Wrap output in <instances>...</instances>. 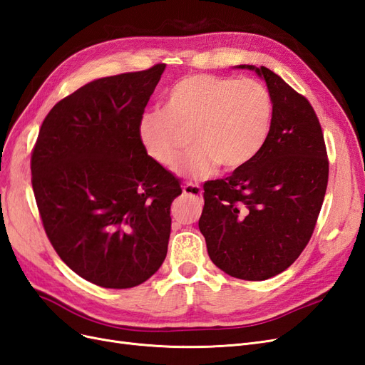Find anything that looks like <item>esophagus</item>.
<instances>
[{
	"label": "esophagus",
	"mask_w": 365,
	"mask_h": 365,
	"mask_svg": "<svg viewBox=\"0 0 365 365\" xmlns=\"http://www.w3.org/2000/svg\"><path fill=\"white\" fill-rule=\"evenodd\" d=\"M182 192L185 195H190V196H196L200 197V200H202V189L197 184H193V182H187L182 185Z\"/></svg>",
	"instance_id": "esophagus-1"
}]
</instances>
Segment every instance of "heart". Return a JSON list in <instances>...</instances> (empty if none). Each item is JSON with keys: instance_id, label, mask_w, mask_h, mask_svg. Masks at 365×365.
I'll return each mask as SVG.
<instances>
[{"instance_id": "obj_1", "label": "heart", "mask_w": 365, "mask_h": 365, "mask_svg": "<svg viewBox=\"0 0 365 365\" xmlns=\"http://www.w3.org/2000/svg\"><path fill=\"white\" fill-rule=\"evenodd\" d=\"M272 98L263 83L237 77L193 74L176 82L164 111L143 115L140 140L152 160L173 169L182 155L184 132L193 149L178 172L195 180L245 168L269 135Z\"/></svg>"}]
</instances>
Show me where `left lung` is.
Returning a JSON list of instances; mask_svg holds the SVG:
<instances>
[{"label": "left lung", "mask_w": 365, "mask_h": 365, "mask_svg": "<svg viewBox=\"0 0 365 365\" xmlns=\"http://www.w3.org/2000/svg\"><path fill=\"white\" fill-rule=\"evenodd\" d=\"M236 68L267 82L272 125L256 158L204 185L200 230L219 269L256 282L288 269L307 245L324 201L329 161L307 98L267 67Z\"/></svg>", "instance_id": "8db88e82"}]
</instances>
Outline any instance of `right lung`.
<instances>
[{
  "mask_svg": "<svg viewBox=\"0 0 365 365\" xmlns=\"http://www.w3.org/2000/svg\"><path fill=\"white\" fill-rule=\"evenodd\" d=\"M165 63L93 81L51 108L31 153L43 230L82 279L126 289L163 264L181 185L152 160L140 118Z\"/></svg>",
  "mask_w": 365,
  "mask_h": 365,
  "instance_id": "right-lung-1",
  "label": "right lung"
}]
</instances>
